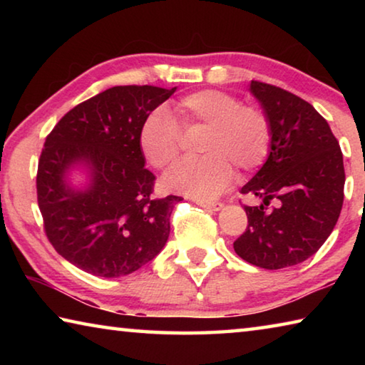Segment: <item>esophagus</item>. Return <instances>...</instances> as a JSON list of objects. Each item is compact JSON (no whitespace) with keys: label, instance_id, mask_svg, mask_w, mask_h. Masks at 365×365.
Instances as JSON below:
<instances>
[{"label":"esophagus","instance_id":"esophagus-1","mask_svg":"<svg viewBox=\"0 0 365 365\" xmlns=\"http://www.w3.org/2000/svg\"><path fill=\"white\" fill-rule=\"evenodd\" d=\"M196 205L207 209V211H220V209L224 207V205H222V202H219V201H200V200H196Z\"/></svg>","mask_w":365,"mask_h":365}]
</instances>
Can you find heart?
Segmentation results:
<instances>
[{"label":"heart","mask_w":365,"mask_h":365,"mask_svg":"<svg viewBox=\"0 0 365 365\" xmlns=\"http://www.w3.org/2000/svg\"><path fill=\"white\" fill-rule=\"evenodd\" d=\"M175 110L178 123L164 108L153 109L138 135L148 163L156 169H168L180 156V128L185 132L206 128L200 143L205 156L185 160L172 169L163 180L169 191L200 201L212 200L228 188L233 169L246 174L267 158L272 127L261 108L246 106L227 91L200 90L180 98Z\"/></svg>","instance_id":"1"}]
</instances>
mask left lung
<instances>
[{"mask_svg": "<svg viewBox=\"0 0 365 365\" xmlns=\"http://www.w3.org/2000/svg\"><path fill=\"white\" fill-rule=\"evenodd\" d=\"M250 90L269 117L272 143L267 160L242 188L262 202L245 206L248 227L233 248L257 267H292L316 255L336 225L344 197L343 154L312 104L256 80Z\"/></svg>", "mask_w": 365, "mask_h": 365, "instance_id": "left-lung-1", "label": "left lung"}]
</instances>
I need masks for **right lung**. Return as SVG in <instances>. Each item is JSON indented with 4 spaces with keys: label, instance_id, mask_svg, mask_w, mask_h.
Returning <instances> with one entry per match:
<instances>
[{
    "label": "right lung",
    "instance_id": "obj_1",
    "mask_svg": "<svg viewBox=\"0 0 365 365\" xmlns=\"http://www.w3.org/2000/svg\"><path fill=\"white\" fill-rule=\"evenodd\" d=\"M175 90L113 86L77 104L46 137L38 207L49 243L76 267L115 279L143 267L168 243L182 197H153L156 177L145 169L138 135L145 117ZM76 167L89 174L85 189L68 182Z\"/></svg>",
    "mask_w": 365,
    "mask_h": 365
}]
</instances>
